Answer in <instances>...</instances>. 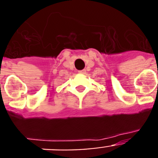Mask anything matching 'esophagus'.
I'll use <instances>...</instances> for the list:
<instances>
[{
	"label": "esophagus",
	"mask_w": 158,
	"mask_h": 158,
	"mask_svg": "<svg viewBox=\"0 0 158 158\" xmlns=\"http://www.w3.org/2000/svg\"><path fill=\"white\" fill-rule=\"evenodd\" d=\"M79 73H83V74H85V73H86V70L85 69H82V70L79 71Z\"/></svg>",
	"instance_id": "obj_1"
}]
</instances>
